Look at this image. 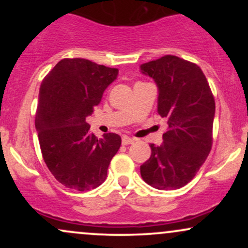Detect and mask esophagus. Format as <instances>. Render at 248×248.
<instances>
[{
  "instance_id": "34e87169",
  "label": "esophagus",
  "mask_w": 248,
  "mask_h": 248,
  "mask_svg": "<svg viewBox=\"0 0 248 248\" xmlns=\"http://www.w3.org/2000/svg\"><path fill=\"white\" fill-rule=\"evenodd\" d=\"M133 142H134V140L132 138H129V136H124V138H122V144H124V146H127V144L133 143Z\"/></svg>"
}]
</instances>
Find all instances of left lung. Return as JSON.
<instances>
[{"label":"left lung","instance_id":"obj_1","mask_svg":"<svg viewBox=\"0 0 248 248\" xmlns=\"http://www.w3.org/2000/svg\"><path fill=\"white\" fill-rule=\"evenodd\" d=\"M158 87L157 112L167 120L161 146L140 167L147 184L158 190L186 186L212 148L215 98L203 71L195 62L167 55L141 65Z\"/></svg>","mask_w":248,"mask_h":248}]
</instances>
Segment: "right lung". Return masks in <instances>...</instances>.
<instances>
[{
    "instance_id": "add662e5",
    "label": "right lung",
    "mask_w": 248,
    "mask_h": 248,
    "mask_svg": "<svg viewBox=\"0 0 248 248\" xmlns=\"http://www.w3.org/2000/svg\"><path fill=\"white\" fill-rule=\"evenodd\" d=\"M119 70L82 58H65L39 88L35 124L45 164L62 186L78 191L99 186L121 146L118 134L98 139L86 116L101 101Z\"/></svg>"
}]
</instances>
